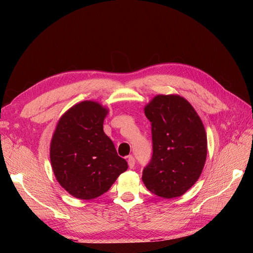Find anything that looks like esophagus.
Masks as SVG:
<instances>
[{
	"mask_svg": "<svg viewBox=\"0 0 253 253\" xmlns=\"http://www.w3.org/2000/svg\"><path fill=\"white\" fill-rule=\"evenodd\" d=\"M128 165H129L130 169H133L134 168V166H135V159H134V157H132V156L128 157Z\"/></svg>",
	"mask_w": 253,
	"mask_h": 253,
	"instance_id": "obj_1",
	"label": "esophagus"
}]
</instances>
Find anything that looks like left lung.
Masks as SVG:
<instances>
[{
  "label": "left lung",
  "mask_w": 253,
  "mask_h": 253,
  "mask_svg": "<svg viewBox=\"0 0 253 253\" xmlns=\"http://www.w3.org/2000/svg\"><path fill=\"white\" fill-rule=\"evenodd\" d=\"M144 114L152 124L153 155L142 181L159 197H179L202 173L207 156L203 123L190 102L178 95H157Z\"/></svg>",
  "instance_id": "left-lung-1"
}]
</instances>
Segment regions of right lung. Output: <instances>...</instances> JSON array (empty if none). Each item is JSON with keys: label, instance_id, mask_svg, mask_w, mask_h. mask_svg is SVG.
Segmentation results:
<instances>
[{"label": "right lung", "instance_id": "right-lung-1", "mask_svg": "<svg viewBox=\"0 0 253 253\" xmlns=\"http://www.w3.org/2000/svg\"><path fill=\"white\" fill-rule=\"evenodd\" d=\"M106 114L97 102H80L60 118L51 140L50 160L57 181L82 200L108 192L128 168L103 132Z\"/></svg>", "mask_w": 253, "mask_h": 253}]
</instances>
